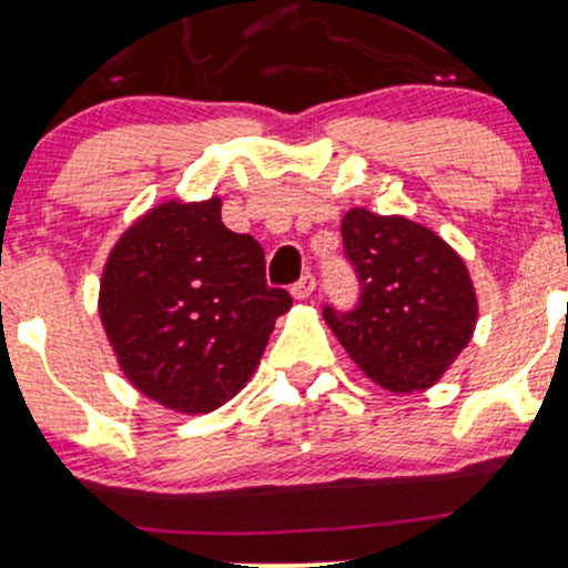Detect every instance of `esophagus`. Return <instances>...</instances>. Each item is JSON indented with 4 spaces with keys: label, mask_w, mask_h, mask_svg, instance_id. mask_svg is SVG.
<instances>
[{
    "label": "esophagus",
    "mask_w": 568,
    "mask_h": 568,
    "mask_svg": "<svg viewBox=\"0 0 568 568\" xmlns=\"http://www.w3.org/2000/svg\"><path fill=\"white\" fill-rule=\"evenodd\" d=\"M313 290H316V276L313 273H305L300 282L292 284V295H295V300H305L313 295Z\"/></svg>",
    "instance_id": "obj_1"
}]
</instances>
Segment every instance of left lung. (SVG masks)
<instances>
[{"instance_id":"1","label":"left lung","mask_w":568,"mask_h":568,"mask_svg":"<svg viewBox=\"0 0 568 568\" xmlns=\"http://www.w3.org/2000/svg\"><path fill=\"white\" fill-rule=\"evenodd\" d=\"M342 242L361 295L349 311L324 305L326 324L384 389L432 387L477 324L464 261L426 226L363 207L342 219Z\"/></svg>"}]
</instances>
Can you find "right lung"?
Wrapping results in <instances>:
<instances>
[{
	"instance_id": "1",
	"label": "right lung",
	"mask_w": 568,
	"mask_h": 568,
	"mask_svg": "<svg viewBox=\"0 0 568 568\" xmlns=\"http://www.w3.org/2000/svg\"><path fill=\"white\" fill-rule=\"evenodd\" d=\"M290 307V292L265 282L261 244L223 226L219 197L150 210L118 240L100 284L123 374L181 413L231 400Z\"/></svg>"
}]
</instances>
